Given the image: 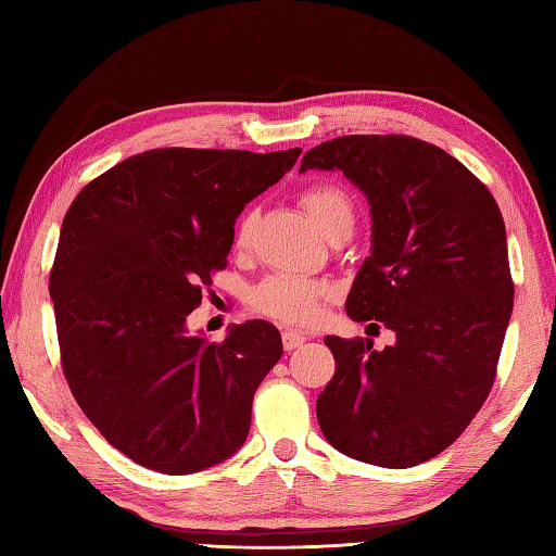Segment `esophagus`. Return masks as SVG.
<instances>
[{"label": "esophagus", "instance_id": "1", "mask_svg": "<svg viewBox=\"0 0 556 556\" xmlns=\"http://www.w3.org/2000/svg\"><path fill=\"white\" fill-rule=\"evenodd\" d=\"M281 343H285L287 351H296V348L306 343V336L301 331H285L281 333Z\"/></svg>", "mask_w": 556, "mask_h": 556}]
</instances>
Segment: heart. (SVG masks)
<instances>
[{"label":"heart","instance_id":"1","mask_svg":"<svg viewBox=\"0 0 556 556\" xmlns=\"http://www.w3.org/2000/svg\"><path fill=\"white\" fill-rule=\"evenodd\" d=\"M301 205L308 213V218L316 223V228L324 235L333 232L341 225H353V201L336 184H314L301 191ZM252 213H244L235 225V248H248L252 235ZM328 296V287L324 281L294 277V275H271L262 279L252 289L250 306L257 314L277 318L281 324H312L321 314V306Z\"/></svg>","mask_w":556,"mask_h":556}]
</instances>
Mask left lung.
<instances>
[{"instance_id":"1","label":"left lung","mask_w":556,"mask_h":556,"mask_svg":"<svg viewBox=\"0 0 556 556\" xmlns=\"http://www.w3.org/2000/svg\"><path fill=\"white\" fill-rule=\"evenodd\" d=\"M306 168L343 172L368 199L372 248L345 312L394 333L382 351L324 338L336 375L318 425L345 456L417 466L464 434L493 388L515 294L501 208L458 159L407 135L336 137L308 149Z\"/></svg>"}]
</instances>
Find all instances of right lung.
Masks as SVG:
<instances>
[{"label": "right lung", "mask_w": 556, "mask_h": 556, "mask_svg": "<svg viewBox=\"0 0 556 556\" xmlns=\"http://www.w3.org/2000/svg\"><path fill=\"white\" fill-rule=\"evenodd\" d=\"M301 149H152L75 195L61 225L51 299L75 402L135 464L186 476L220 464L250 431L252 397L281 357L271 324L220 343L186 331L228 265L235 218Z\"/></svg>", "instance_id": "obj_1"}]
</instances>
